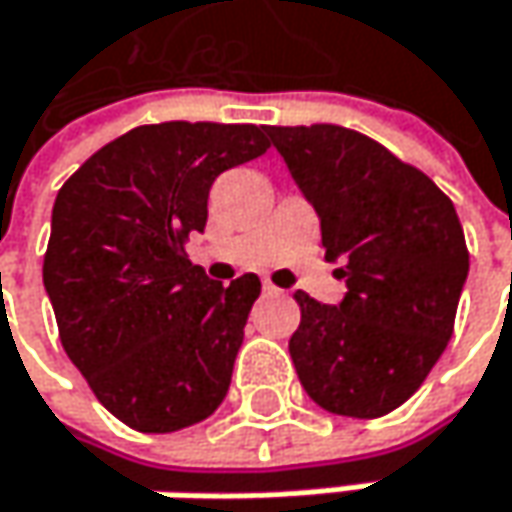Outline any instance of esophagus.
<instances>
[{
	"label": "esophagus",
	"instance_id": "34e87169",
	"mask_svg": "<svg viewBox=\"0 0 512 512\" xmlns=\"http://www.w3.org/2000/svg\"><path fill=\"white\" fill-rule=\"evenodd\" d=\"M262 286H265V291H268V294H274V291H280V288L274 286V283H271V280H265V283H262Z\"/></svg>",
	"mask_w": 512,
	"mask_h": 512
}]
</instances>
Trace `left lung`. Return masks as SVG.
I'll use <instances>...</instances> for the list:
<instances>
[{
    "mask_svg": "<svg viewBox=\"0 0 512 512\" xmlns=\"http://www.w3.org/2000/svg\"><path fill=\"white\" fill-rule=\"evenodd\" d=\"M321 218L339 306L297 291L288 353L306 395L327 413L398 410L448 348L469 250L454 203L418 167L345 126H265Z\"/></svg>",
    "mask_w": 512,
    "mask_h": 512,
    "instance_id": "1",
    "label": "left lung"
}]
</instances>
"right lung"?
<instances>
[{
  "label": "right lung",
  "instance_id": "right-lung-1",
  "mask_svg": "<svg viewBox=\"0 0 512 512\" xmlns=\"http://www.w3.org/2000/svg\"><path fill=\"white\" fill-rule=\"evenodd\" d=\"M253 123H153L96 150L58 191L43 286L96 401L141 433L209 418L262 283L221 286L185 253L209 188L268 150Z\"/></svg>",
  "mask_w": 512,
  "mask_h": 512
}]
</instances>
